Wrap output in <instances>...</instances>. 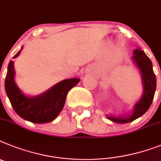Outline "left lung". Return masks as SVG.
Here are the masks:
<instances>
[{
  "label": "left lung",
  "instance_id": "8db88e82",
  "mask_svg": "<svg viewBox=\"0 0 161 161\" xmlns=\"http://www.w3.org/2000/svg\"><path fill=\"white\" fill-rule=\"evenodd\" d=\"M136 66L139 69L142 75V82L143 86V94L139 101L134 106V110L131 115L125 117H114L108 116L110 120L116 123H129L142 116L149 109L153 101L154 94L156 88V77L152 68V63L143 50L138 48L134 50V56L132 57Z\"/></svg>",
  "mask_w": 161,
  "mask_h": 161
}]
</instances>
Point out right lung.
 I'll list each match as a JSON object with an SVG mask.
<instances>
[{"instance_id":"obj_1","label":"right lung","mask_w":161,"mask_h":161,"mask_svg":"<svg viewBox=\"0 0 161 161\" xmlns=\"http://www.w3.org/2000/svg\"><path fill=\"white\" fill-rule=\"evenodd\" d=\"M21 50L13 58H17ZM14 62L10 60L5 82L6 94L15 112L24 120L36 124L53 121L64 108L68 91L80 81L77 78L64 80L43 94L30 97L19 90L14 81Z\"/></svg>"}]
</instances>
